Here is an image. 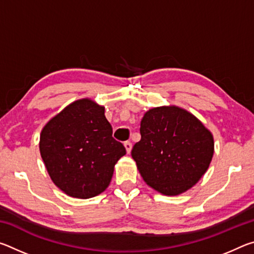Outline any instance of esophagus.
Returning a JSON list of instances; mask_svg holds the SVG:
<instances>
[{
	"mask_svg": "<svg viewBox=\"0 0 254 254\" xmlns=\"http://www.w3.org/2000/svg\"><path fill=\"white\" fill-rule=\"evenodd\" d=\"M124 147H126V150H127V153L131 152V150H132V143L130 142V141H127V142H124Z\"/></svg>",
	"mask_w": 254,
	"mask_h": 254,
	"instance_id": "obj_1",
	"label": "esophagus"
}]
</instances>
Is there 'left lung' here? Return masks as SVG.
I'll return each mask as SVG.
<instances>
[{"mask_svg":"<svg viewBox=\"0 0 254 254\" xmlns=\"http://www.w3.org/2000/svg\"><path fill=\"white\" fill-rule=\"evenodd\" d=\"M141 140L131 151L148 186L177 196L198 183L214 154L212 132L187 110L153 107L141 120Z\"/></svg>","mask_w":254,"mask_h":254,"instance_id":"8db88e82","label":"left lung"}]
</instances>
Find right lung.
<instances>
[{
  "mask_svg": "<svg viewBox=\"0 0 254 254\" xmlns=\"http://www.w3.org/2000/svg\"><path fill=\"white\" fill-rule=\"evenodd\" d=\"M105 107L80 98L51 118L40 133L39 149L53 183L66 195L87 199L109 187L114 166L127 153L112 136Z\"/></svg>",
  "mask_w": 254,
  "mask_h": 254,
  "instance_id": "right-lung-1",
  "label": "right lung"
}]
</instances>
